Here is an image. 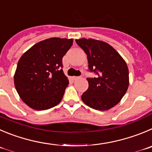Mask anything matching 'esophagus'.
<instances>
[{
    "label": "esophagus",
    "instance_id": "1",
    "mask_svg": "<svg viewBox=\"0 0 152 152\" xmlns=\"http://www.w3.org/2000/svg\"><path fill=\"white\" fill-rule=\"evenodd\" d=\"M73 79H80V78H82V76H73Z\"/></svg>",
    "mask_w": 152,
    "mask_h": 152
}]
</instances>
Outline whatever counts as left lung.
I'll list each match as a JSON object with an SVG mask.
<instances>
[{"instance_id":"8db88e82","label":"left lung","mask_w":152,"mask_h":152,"mask_svg":"<svg viewBox=\"0 0 152 152\" xmlns=\"http://www.w3.org/2000/svg\"><path fill=\"white\" fill-rule=\"evenodd\" d=\"M87 55L88 69L97 75L87 78L88 88L82 95L87 106L100 111L108 110L120 102L129 86V71L118 52L103 41L76 39Z\"/></svg>"}]
</instances>
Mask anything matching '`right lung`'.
<instances>
[{
  "label": "right lung",
  "instance_id": "1",
  "mask_svg": "<svg viewBox=\"0 0 152 152\" xmlns=\"http://www.w3.org/2000/svg\"><path fill=\"white\" fill-rule=\"evenodd\" d=\"M73 39L52 37L40 41L22 55L14 75V84L24 103L35 110L52 108L62 100L69 80L62 58Z\"/></svg>",
  "mask_w": 152,
  "mask_h": 152
}]
</instances>
